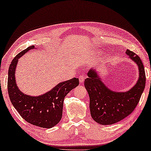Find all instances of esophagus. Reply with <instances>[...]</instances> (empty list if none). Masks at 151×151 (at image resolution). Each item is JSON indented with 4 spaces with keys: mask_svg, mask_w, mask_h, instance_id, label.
<instances>
[{
    "mask_svg": "<svg viewBox=\"0 0 151 151\" xmlns=\"http://www.w3.org/2000/svg\"><path fill=\"white\" fill-rule=\"evenodd\" d=\"M84 80H85V76H80V77H79V81H80V83H83V81H84Z\"/></svg>",
    "mask_w": 151,
    "mask_h": 151,
    "instance_id": "1",
    "label": "esophagus"
}]
</instances>
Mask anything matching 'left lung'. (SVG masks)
Instances as JSON below:
<instances>
[{
    "instance_id": "obj_1",
    "label": "left lung",
    "mask_w": 151,
    "mask_h": 151,
    "mask_svg": "<svg viewBox=\"0 0 151 151\" xmlns=\"http://www.w3.org/2000/svg\"><path fill=\"white\" fill-rule=\"evenodd\" d=\"M126 53L138 65L139 72L136 84L127 92H116L108 88L93 68L88 72L84 86L90 97V114L100 124H113L127 117L134 111L144 91L146 76L141 59L128 49Z\"/></svg>"
}]
</instances>
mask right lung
<instances>
[{
	"label": "right lung",
	"instance_id": "right-lung-1",
	"mask_svg": "<svg viewBox=\"0 0 151 151\" xmlns=\"http://www.w3.org/2000/svg\"><path fill=\"white\" fill-rule=\"evenodd\" d=\"M34 49H36L34 45L29 47L12 61L8 73L9 96L12 104L27 122L39 127L50 128L61 120L64 98L79 85V79L74 78L59 83L51 90L38 96H29L22 92L16 82L17 65L22 55Z\"/></svg>",
	"mask_w": 151,
	"mask_h": 151
}]
</instances>
